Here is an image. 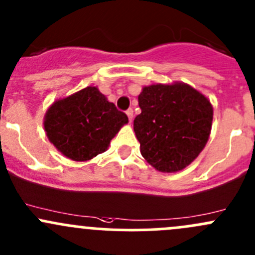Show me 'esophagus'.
Wrapping results in <instances>:
<instances>
[{"label": "esophagus", "mask_w": 255, "mask_h": 255, "mask_svg": "<svg viewBox=\"0 0 255 255\" xmlns=\"http://www.w3.org/2000/svg\"><path fill=\"white\" fill-rule=\"evenodd\" d=\"M126 115L128 116V120H129V122H132L133 121V110L132 109L127 110V111H126Z\"/></svg>", "instance_id": "obj_1"}]
</instances>
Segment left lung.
<instances>
[{"instance_id":"left-lung-1","label":"left lung","mask_w":255,"mask_h":255,"mask_svg":"<svg viewBox=\"0 0 255 255\" xmlns=\"http://www.w3.org/2000/svg\"><path fill=\"white\" fill-rule=\"evenodd\" d=\"M140 115L134 118L140 153L161 173L182 170L199 156L212 127L213 109L207 97L184 82L143 87Z\"/></svg>"}]
</instances>
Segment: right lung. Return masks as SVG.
<instances>
[{
    "mask_svg": "<svg viewBox=\"0 0 255 255\" xmlns=\"http://www.w3.org/2000/svg\"><path fill=\"white\" fill-rule=\"evenodd\" d=\"M126 123L127 115L107 101L97 87L89 86L54 102L45 113L44 129L63 155L86 161L106 151Z\"/></svg>",
    "mask_w": 255,
    "mask_h": 255,
    "instance_id": "add662e5",
    "label": "right lung"
}]
</instances>
